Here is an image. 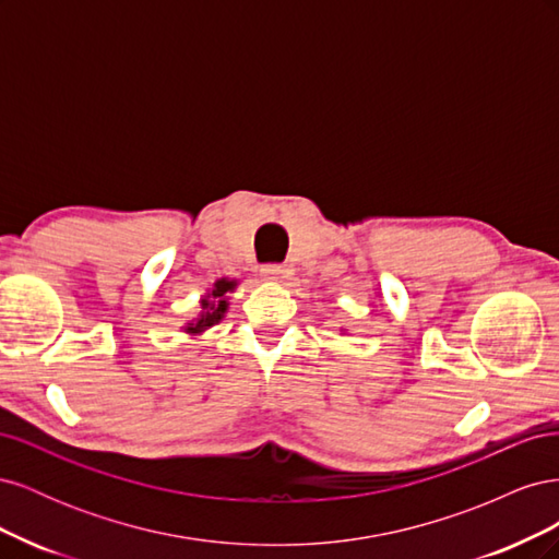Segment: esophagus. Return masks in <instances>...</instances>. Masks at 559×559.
I'll return each instance as SVG.
<instances>
[{"label":"esophagus","mask_w":559,"mask_h":559,"mask_svg":"<svg viewBox=\"0 0 559 559\" xmlns=\"http://www.w3.org/2000/svg\"><path fill=\"white\" fill-rule=\"evenodd\" d=\"M261 277L270 280V282H280L286 277V267L280 263H265V265H261Z\"/></svg>","instance_id":"obj_1"}]
</instances>
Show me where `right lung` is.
<instances>
[{
	"mask_svg": "<svg viewBox=\"0 0 559 559\" xmlns=\"http://www.w3.org/2000/svg\"><path fill=\"white\" fill-rule=\"evenodd\" d=\"M235 289V282H228V280H218L216 284H214V289H212V294L202 300V312L200 314V319L198 321H193V324H189L186 326V333H202L205 329H210V326H214V324H218V321L224 319V312L228 310V300H226V294L228 292H233ZM212 297L213 300L210 301L209 298Z\"/></svg>",
	"mask_w": 559,
	"mask_h": 559,
	"instance_id": "1",
	"label": "right lung"
}]
</instances>
